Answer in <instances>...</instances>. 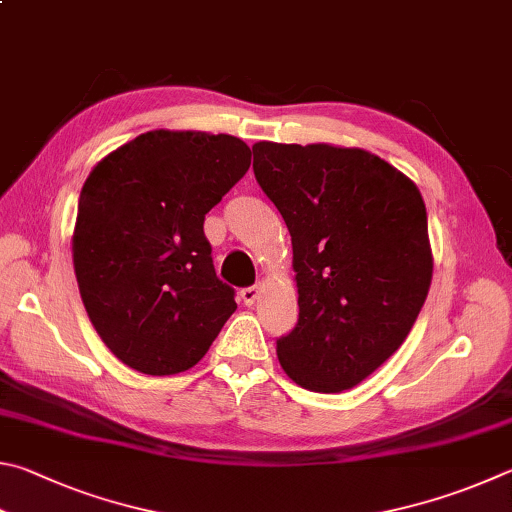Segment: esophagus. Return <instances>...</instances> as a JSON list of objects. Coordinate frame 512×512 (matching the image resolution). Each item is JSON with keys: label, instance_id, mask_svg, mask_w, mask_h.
Segmentation results:
<instances>
[{"label": "esophagus", "instance_id": "esophagus-1", "mask_svg": "<svg viewBox=\"0 0 512 512\" xmlns=\"http://www.w3.org/2000/svg\"><path fill=\"white\" fill-rule=\"evenodd\" d=\"M258 294H261V285H249V288H242L240 290V299L245 306H254Z\"/></svg>", "mask_w": 512, "mask_h": 512}]
</instances>
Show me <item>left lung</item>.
<instances>
[{
	"instance_id": "8db88e82",
	"label": "left lung",
	"mask_w": 512,
	"mask_h": 512,
	"mask_svg": "<svg viewBox=\"0 0 512 512\" xmlns=\"http://www.w3.org/2000/svg\"><path fill=\"white\" fill-rule=\"evenodd\" d=\"M254 175L292 236L299 319L276 339L303 389H353L405 342L432 283L423 195L360 148L272 143Z\"/></svg>"
}]
</instances>
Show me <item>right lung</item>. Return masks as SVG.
<instances>
[{
  "label": "right lung",
  "instance_id": "obj_1",
  "mask_svg": "<svg viewBox=\"0 0 512 512\" xmlns=\"http://www.w3.org/2000/svg\"><path fill=\"white\" fill-rule=\"evenodd\" d=\"M249 164V146L231 134L152 130L89 173L71 240L78 290L130 369L188 371L236 310V290L215 276L204 215Z\"/></svg>",
  "mask_w": 512,
  "mask_h": 512
}]
</instances>
